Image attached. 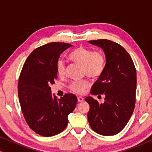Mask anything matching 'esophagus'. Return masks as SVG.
I'll use <instances>...</instances> for the list:
<instances>
[{
	"instance_id": "1",
	"label": "esophagus",
	"mask_w": 152,
	"mask_h": 152,
	"mask_svg": "<svg viewBox=\"0 0 152 152\" xmlns=\"http://www.w3.org/2000/svg\"><path fill=\"white\" fill-rule=\"evenodd\" d=\"M77 101L79 102H82L84 101V98L82 97H77Z\"/></svg>"
}]
</instances>
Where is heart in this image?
I'll return each mask as SVG.
<instances>
[{"mask_svg": "<svg viewBox=\"0 0 152 152\" xmlns=\"http://www.w3.org/2000/svg\"><path fill=\"white\" fill-rule=\"evenodd\" d=\"M68 58L75 63L82 66L83 74L92 78H97L103 74L106 68L107 59L102 52L93 51L87 48L80 46L73 50ZM56 70L59 76L66 74V65L63 60L59 59L56 64ZM90 86L88 80L74 81L69 85L70 90L77 94H82Z\"/></svg>", "mask_w": 152, "mask_h": 152, "instance_id": "heart-1", "label": "heart"}]
</instances>
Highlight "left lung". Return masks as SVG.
<instances>
[{
	"label": "left lung",
	"mask_w": 152,
	"mask_h": 152,
	"mask_svg": "<svg viewBox=\"0 0 152 152\" xmlns=\"http://www.w3.org/2000/svg\"><path fill=\"white\" fill-rule=\"evenodd\" d=\"M104 52L107 64L103 74L93 85L91 94L104 95V102L92 97L85 99L90 109L89 124L102 136H113L123 129L135 108L136 70L129 54L118 43L107 39L89 41Z\"/></svg>",
	"instance_id": "left-lung-1"
}]
</instances>
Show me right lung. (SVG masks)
<instances>
[{"mask_svg": "<svg viewBox=\"0 0 152 152\" xmlns=\"http://www.w3.org/2000/svg\"><path fill=\"white\" fill-rule=\"evenodd\" d=\"M68 43L53 42L35 49L27 58L18 83V95L24 118L30 129L42 136L59 134L68 125V115L77 98L71 93L60 99L50 85L57 78L56 64Z\"/></svg>", "mask_w": 152, "mask_h": 152, "instance_id": "obj_1", "label": "right lung"}]
</instances>
